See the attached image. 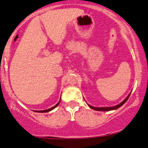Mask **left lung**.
Masks as SVG:
<instances>
[{"label":"left lung","instance_id":"1","mask_svg":"<svg viewBox=\"0 0 148 148\" xmlns=\"http://www.w3.org/2000/svg\"><path fill=\"white\" fill-rule=\"evenodd\" d=\"M131 92L129 94H128L127 97H126L125 99H124V100L121 103H119V105H116V106H113V107H103V108H101V107H100V108H97V107H93V106H90V105H89L88 103V106L90 107V108H92V109H93L94 110H97V111H111V110H116V109H118V108H120V107H121L123 105L124 103H125L126 101H127V99H129V97H130V95Z\"/></svg>","mask_w":148,"mask_h":148}]
</instances>
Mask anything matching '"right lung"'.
Wrapping results in <instances>:
<instances>
[{"mask_svg":"<svg viewBox=\"0 0 148 148\" xmlns=\"http://www.w3.org/2000/svg\"><path fill=\"white\" fill-rule=\"evenodd\" d=\"M60 102V99L59 102H58V103H57L56 105H55V106H54V107H52V108H49V109H47V110H40V111H35V112H40V113H43V112H50V111H51V110H54L55 108H56V107L58 106V104H59Z\"/></svg>","mask_w":148,"mask_h":148,"instance_id":"right-lung-1","label":"right lung"}]
</instances>
